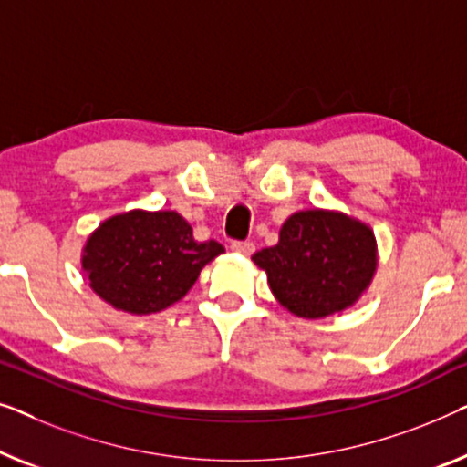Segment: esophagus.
Masks as SVG:
<instances>
[{
    "mask_svg": "<svg viewBox=\"0 0 467 467\" xmlns=\"http://www.w3.org/2000/svg\"><path fill=\"white\" fill-rule=\"evenodd\" d=\"M231 249L239 255H252L255 252V245H254V243H249V241H234Z\"/></svg>",
    "mask_w": 467,
    "mask_h": 467,
    "instance_id": "34e87169",
    "label": "esophagus"
}]
</instances>
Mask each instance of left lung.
<instances>
[{
	"label": "left lung",
	"mask_w": 467,
	"mask_h": 467,
	"mask_svg": "<svg viewBox=\"0 0 467 467\" xmlns=\"http://www.w3.org/2000/svg\"><path fill=\"white\" fill-rule=\"evenodd\" d=\"M268 287L302 319H324L356 305L379 266L377 236L366 222L337 209H302L279 231V243L254 254Z\"/></svg>",
	"instance_id": "8db88e82"
}]
</instances>
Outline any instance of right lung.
I'll list each match as a JSON object with an SVG mask.
<instances>
[{"instance_id": "1", "label": "right lung", "mask_w": 467, "mask_h": 467, "mask_svg": "<svg viewBox=\"0 0 467 467\" xmlns=\"http://www.w3.org/2000/svg\"><path fill=\"white\" fill-rule=\"evenodd\" d=\"M222 252L218 241H194L192 226L177 212L130 209L88 234L82 273L116 311L150 315L186 296Z\"/></svg>"}]
</instances>
